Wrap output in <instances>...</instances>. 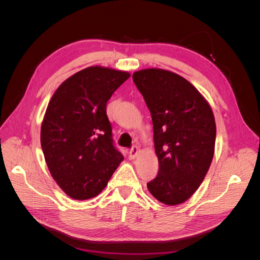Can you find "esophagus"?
I'll list each match as a JSON object with an SVG mask.
<instances>
[{
	"label": "esophagus",
	"mask_w": 260,
	"mask_h": 260,
	"mask_svg": "<svg viewBox=\"0 0 260 260\" xmlns=\"http://www.w3.org/2000/svg\"><path fill=\"white\" fill-rule=\"evenodd\" d=\"M138 154H139V148H138V146L137 145H133L131 148H130V151H129V157L131 159H135L136 157L138 156Z\"/></svg>",
	"instance_id": "esophagus-1"
}]
</instances>
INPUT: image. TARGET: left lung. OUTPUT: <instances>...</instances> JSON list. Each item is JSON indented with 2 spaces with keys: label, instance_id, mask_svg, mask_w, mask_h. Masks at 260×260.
I'll return each instance as SVG.
<instances>
[{
  "label": "left lung",
  "instance_id": "8db88e82",
  "mask_svg": "<svg viewBox=\"0 0 260 260\" xmlns=\"http://www.w3.org/2000/svg\"><path fill=\"white\" fill-rule=\"evenodd\" d=\"M132 79L151 112L158 174L148 191L166 205L190 199L214 157L215 117L206 100L187 80L162 69H144Z\"/></svg>",
  "mask_w": 260,
  "mask_h": 260
}]
</instances>
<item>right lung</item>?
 Segmentation results:
<instances>
[{
    "instance_id": "add662e5",
    "label": "right lung",
    "mask_w": 260,
    "mask_h": 260,
    "mask_svg": "<svg viewBox=\"0 0 260 260\" xmlns=\"http://www.w3.org/2000/svg\"><path fill=\"white\" fill-rule=\"evenodd\" d=\"M130 75L104 67L75 74L55 91L41 125L53 179L74 200L95 198L123 160L114 144L107 101Z\"/></svg>"
}]
</instances>
